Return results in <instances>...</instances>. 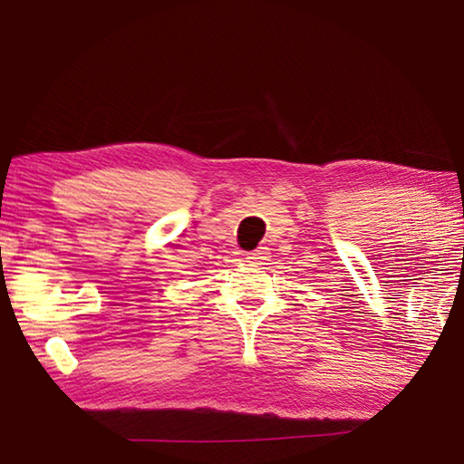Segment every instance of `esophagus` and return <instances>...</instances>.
I'll list each match as a JSON object with an SVG mask.
<instances>
[{
  "instance_id": "1",
  "label": "esophagus",
  "mask_w": 464,
  "mask_h": 464,
  "mask_svg": "<svg viewBox=\"0 0 464 464\" xmlns=\"http://www.w3.org/2000/svg\"><path fill=\"white\" fill-rule=\"evenodd\" d=\"M247 263L249 266H266V263L269 261V251L266 249V247H261V249H257V251H253V253H247Z\"/></svg>"
}]
</instances>
